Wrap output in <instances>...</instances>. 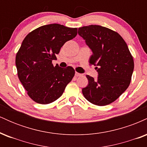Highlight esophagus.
<instances>
[{
	"label": "esophagus",
	"mask_w": 147,
	"mask_h": 147,
	"mask_svg": "<svg viewBox=\"0 0 147 147\" xmlns=\"http://www.w3.org/2000/svg\"><path fill=\"white\" fill-rule=\"evenodd\" d=\"M81 75H82V74L79 73V72H75V76H76V77H79V76H81Z\"/></svg>",
	"instance_id": "1"
}]
</instances>
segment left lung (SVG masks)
Wrapping results in <instances>:
<instances>
[{
  "label": "left lung",
  "mask_w": 147,
  "mask_h": 147,
  "mask_svg": "<svg viewBox=\"0 0 147 147\" xmlns=\"http://www.w3.org/2000/svg\"><path fill=\"white\" fill-rule=\"evenodd\" d=\"M92 52L90 63L95 66L97 79L87 75L88 84L82 93L88 102L106 106L115 101L129 87L134 62L122 37L105 27L91 25L78 29Z\"/></svg>",
  "instance_id": "8db88e82"
}]
</instances>
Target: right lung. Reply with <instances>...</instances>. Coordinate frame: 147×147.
<instances>
[{
	"label": "right lung",
	"instance_id": "1",
	"mask_svg": "<svg viewBox=\"0 0 147 147\" xmlns=\"http://www.w3.org/2000/svg\"><path fill=\"white\" fill-rule=\"evenodd\" d=\"M77 28L54 23L39 27L25 36L16 56L20 82L35 102L48 104L59 99L73 78L71 66L54 67L60 49L75 38Z\"/></svg>",
	"mask_w": 147,
	"mask_h": 147
}]
</instances>
